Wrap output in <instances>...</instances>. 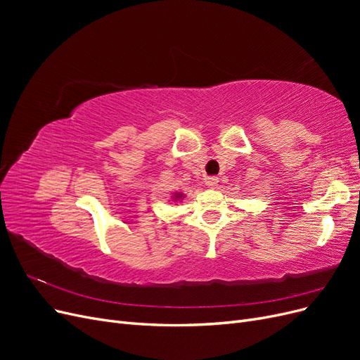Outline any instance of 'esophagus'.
<instances>
[{"instance_id":"obj_1","label":"esophagus","mask_w":360,"mask_h":360,"mask_svg":"<svg viewBox=\"0 0 360 360\" xmlns=\"http://www.w3.org/2000/svg\"><path fill=\"white\" fill-rule=\"evenodd\" d=\"M217 183H219V179L214 177V176H212V177H207V180H205V184H207V186L212 188V189H214V188L217 186Z\"/></svg>"}]
</instances>
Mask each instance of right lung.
Returning a JSON list of instances; mask_svg holds the SVG:
<instances>
[{
    "label": "right lung",
    "mask_w": 360,
    "mask_h": 360,
    "mask_svg": "<svg viewBox=\"0 0 360 360\" xmlns=\"http://www.w3.org/2000/svg\"><path fill=\"white\" fill-rule=\"evenodd\" d=\"M183 197V193H174V200H180Z\"/></svg>",
    "instance_id": "1"
}]
</instances>
